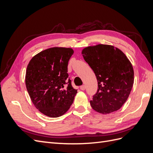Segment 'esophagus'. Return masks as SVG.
<instances>
[{"instance_id":"34e87169","label":"esophagus","mask_w":153,"mask_h":153,"mask_svg":"<svg viewBox=\"0 0 153 153\" xmlns=\"http://www.w3.org/2000/svg\"><path fill=\"white\" fill-rule=\"evenodd\" d=\"M85 89H86V87H85V85H82V86L80 87V89H81L82 91H84V90H85Z\"/></svg>"}]
</instances>
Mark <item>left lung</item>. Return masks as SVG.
<instances>
[{"instance_id":"8db88e82","label":"left lung","mask_w":153,"mask_h":153,"mask_svg":"<svg viewBox=\"0 0 153 153\" xmlns=\"http://www.w3.org/2000/svg\"><path fill=\"white\" fill-rule=\"evenodd\" d=\"M82 54L98 80V91L90 101L92 108L101 114L121 108L134 82V71L129 59L121 50L108 45L86 47Z\"/></svg>"}]
</instances>
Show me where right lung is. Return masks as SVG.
<instances>
[{
  "instance_id": "1",
  "label": "right lung",
  "mask_w": 153,
  "mask_h": 153,
  "mask_svg": "<svg viewBox=\"0 0 153 153\" xmlns=\"http://www.w3.org/2000/svg\"><path fill=\"white\" fill-rule=\"evenodd\" d=\"M73 53L69 48H50L36 55L27 66V91L36 108L47 116L57 117L65 114L77 93L68 73Z\"/></svg>"
}]
</instances>
